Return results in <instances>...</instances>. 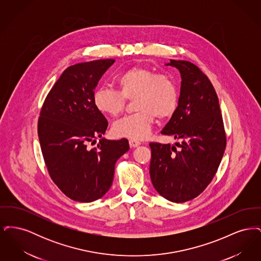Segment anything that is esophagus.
Masks as SVG:
<instances>
[{
    "mask_svg": "<svg viewBox=\"0 0 261 261\" xmlns=\"http://www.w3.org/2000/svg\"><path fill=\"white\" fill-rule=\"evenodd\" d=\"M129 145H130V147H131V148H137L138 146H140V145H141V143H140L139 141H137V140L130 139V140H129Z\"/></svg>",
    "mask_w": 261,
    "mask_h": 261,
    "instance_id": "esophagus-1",
    "label": "esophagus"
}]
</instances>
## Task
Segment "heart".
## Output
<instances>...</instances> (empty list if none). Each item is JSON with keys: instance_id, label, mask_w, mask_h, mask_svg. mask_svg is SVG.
<instances>
[{"instance_id": "b5f03b06", "label": "heart", "mask_w": 261, "mask_h": 261, "mask_svg": "<svg viewBox=\"0 0 261 261\" xmlns=\"http://www.w3.org/2000/svg\"><path fill=\"white\" fill-rule=\"evenodd\" d=\"M118 91L100 86L93 95L94 106L99 112L116 116L123 111L126 99H133L132 114L123 116L112 125L116 137L143 140L149 136L154 117L172 116L179 102L178 88L171 76L158 73L149 67L128 68L115 79Z\"/></svg>"}]
</instances>
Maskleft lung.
<instances>
[{"label": "left lung", "instance_id": "obj_1", "mask_svg": "<svg viewBox=\"0 0 261 261\" xmlns=\"http://www.w3.org/2000/svg\"><path fill=\"white\" fill-rule=\"evenodd\" d=\"M181 74L176 112L162 134L180 139L178 149L150 143L149 175L156 192L170 201L195 199L210 185L226 148L219 100L208 77L187 61L170 60Z\"/></svg>", "mask_w": 261, "mask_h": 261}]
</instances>
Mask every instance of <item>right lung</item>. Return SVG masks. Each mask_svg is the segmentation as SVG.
Wrapping results in <instances>:
<instances>
[{
  "mask_svg": "<svg viewBox=\"0 0 261 261\" xmlns=\"http://www.w3.org/2000/svg\"><path fill=\"white\" fill-rule=\"evenodd\" d=\"M112 59L67 67L50 89L38 119V136L51 180L80 202L100 199L112 187L116 161L129 149L127 139L99 140L108 120L94 106L93 95Z\"/></svg>",
  "mask_w": 261,
  "mask_h": 261,
  "instance_id": "1",
  "label": "right lung"
}]
</instances>
